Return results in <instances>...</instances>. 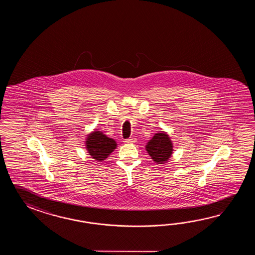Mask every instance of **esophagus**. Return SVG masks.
I'll list each match as a JSON object with an SVG mask.
<instances>
[{
    "instance_id": "obj_1",
    "label": "esophagus",
    "mask_w": 255,
    "mask_h": 255,
    "mask_svg": "<svg viewBox=\"0 0 255 255\" xmlns=\"http://www.w3.org/2000/svg\"><path fill=\"white\" fill-rule=\"evenodd\" d=\"M126 143H133V142H135V138H133V137H130V138H128V139H126Z\"/></svg>"
}]
</instances>
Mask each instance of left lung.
I'll return each instance as SVG.
<instances>
[{
  "instance_id": "1",
  "label": "left lung",
  "mask_w": 255,
  "mask_h": 255,
  "mask_svg": "<svg viewBox=\"0 0 255 255\" xmlns=\"http://www.w3.org/2000/svg\"><path fill=\"white\" fill-rule=\"evenodd\" d=\"M146 149L154 162L163 164L172 154V143L166 133H157L148 141Z\"/></svg>"
}]
</instances>
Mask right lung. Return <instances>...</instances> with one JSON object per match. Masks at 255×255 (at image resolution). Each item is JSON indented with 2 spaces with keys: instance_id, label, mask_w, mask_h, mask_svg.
I'll return each mask as SVG.
<instances>
[{
  "instance_id": "right-lung-1",
  "label": "right lung",
  "mask_w": 255,
  "mask_h": 255,
  "mask_svg": "<svg viewBox=\"0 0 255 255\" xmlns=\"http://www.w3.org/2000/svg\"><path fill=\"white\" fill-rule=\"evenodd\" d=\"M117 147L113 138L104 135L101 131H94L87 136V148L90 156L98 161H103Z\"/></svg>"
}]
</instances>
